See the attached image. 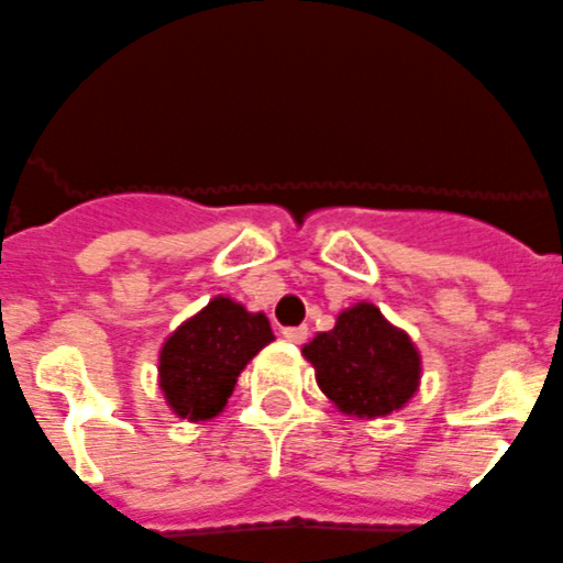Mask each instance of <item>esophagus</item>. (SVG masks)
Listing matches in <instances>:
<instances>
[{"label": "esophagus", "instance_id": "1", "mask_svg": "<svg viewBox=\"0 0 563 563\" xmlns=\"http://www.w3.org/2000/svg\"><path fill=\"white\" fill-rule=\"evenodd\" d=\"M283 339L291 341V344H302L308 339V328L299 324V328H283Z\"/></svg>", "mask_w": 563, "mask_h": 563}]
</instances>
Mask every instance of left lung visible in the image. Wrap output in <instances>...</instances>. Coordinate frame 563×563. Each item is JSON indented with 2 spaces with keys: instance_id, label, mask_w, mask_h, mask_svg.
<instances>
[{
  "instance_id": "left-lung-1",
  "label": "left lung",
  "mask_w": 563,
  "mask_h": 563,
  "mask_svg": "<svg viewBox=\"0 0 563 563\" xmlns=\"http://www.w3.org/2000/svg\"><path fill=\"white\" fill-rule=\"evenodd\" d=\"M328 400L350 417L375 419L400 411L422 377V358L406 330L394 328L380 308L358 302L335 328L302 346Z\"/></svg>"
}]
</instances>
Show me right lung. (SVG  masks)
I'll return each instance as SVG.
<instances>
[{"instance_id":"obj_1","label":"right lung","mask_w":563,"mask_h":563,"mask_svg":"<svg viewBox=\"0 0 563 563\" xmlns=\"http://www.w3.org/2000/svg\"><path fill=\"white\" fill-rule=\"evenodd\" d=\"M275 341L269 319L230 297H213L161 346L157 377L172 411L188 422L222 413L241 369Z\"/></svg>"}]
</instances>
